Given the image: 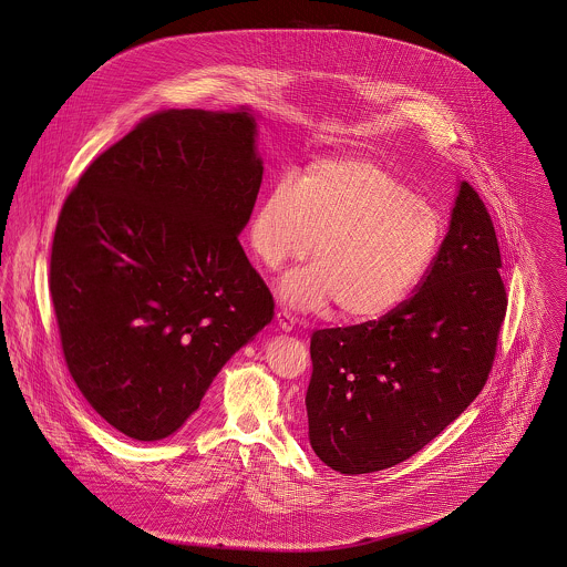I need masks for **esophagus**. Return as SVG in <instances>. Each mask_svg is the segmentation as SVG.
Returning a JSON list of instances; mask_svg holds the SVG:
<instances>
[{"mask_svg": "<svg viewBox=\"0 0 567 567\" xmlns=\"http://www.w3.org/2000/svg\"><path fill=\"white\" fill-rule=\"evenodd\" d=\"M276 324L280 331H291L293 329V319L287 312H278L276 315Z\"/></svg>", "mask_w": 567, "mask_h": 567, "instance_id": "esophagus-1", "label": "esophagus"}]
</instances>
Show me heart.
<instances>
[{
	"mask_svg": "<svg viewBox=\"0 0 567 567\" xmlns=\"http://www.w3.org/2000/svg\"><path fill=\"white\" fill-rule=\"evenodd\" d=\"M446 223L389 165L370 157H324L301 181L278 176L252 220L250 246L271 270L303 259L312 268L280 282L303 310L333 308L336 321L374 323L398 310L430 276Z\"/></svg>",
	"mask_w": 567,
	"mask_h": 567,
	"instance_id": "heart-1",
	"label": "heart"
}]
</instances>
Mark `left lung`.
<instances>
[{"label":"left lung","instance_id":"obj_1","mask_svg":"<svg viewBox=\"0 0 567 567\" xmlns=\"http://www.w3.org/2000/svg\"><path fill=\"white\" fill-rule=\"evenodd\" d=\"M495 227L461 183L425 282L374 323L317 329L306 391L315 453L340 474H370L419 453L476 400L491 374L508 296Z\"/></svg>","mask_w":567,"mask_h":567}]
</instances>
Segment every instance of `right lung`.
Listing matches in <instances>:
<instances>
[{
	"label": "right lung",
	"mask_w": 567,
	"mask_h": 567,
	"mask_svg": "<svg viewBox=\"0 0 567 567\" xmlns=\"http://www.w3.org/2000/svg\"><path fill=\"white\" fill-rule=\"evenodd\" d=\"M261 176L248 112L157 110L65 197L49 276L61 349L114 430H181L270 323V289L238 240Z\"/></svg>",
	"instance_id": "1"
}]
</instances>
